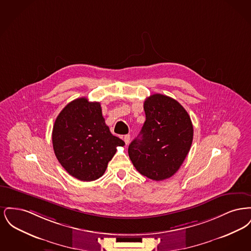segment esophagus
Returning a JSON list of instances; mask_svg holds the SVG:
<instances>
[{
	"label": "esophagus",
	"instance_id": "34e87169",
	"mask_svg": "<svg viewBox=\"0 0 251 251\" xmlns=\"http://www.w3.org/2000/svg\"><path fill=\"white\" fill-rule=\"evenodd\" d=\"M123 139H124L125 144L128 145V144L130 143V141H131V135H130V134H126V135H124Z\"/></svg>",
	"mask_w": 251,
	"mask_h": 251
}]
</instances>
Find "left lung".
Masks as SVG:
<instances>
[{
  "label": "left lung",
  "instance_id": "obj_1",
  "mask_svg": "<svg viewBox=\"0 0 251 251\" xmlns=\"http://www.w3.org/2000/svg\"><path fill=\"white\" fill-rule=\"evenodd\" d=\"M146 121L128 152L136 170L149 179L172 177L182 165L193 141L191 119L179 102L153 94L144 102Z\"/></svg>",
  "mask_w": 251,
  "mask_h": 251
}]
</instances>
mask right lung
Returning a JSON list of instances; mask_svg holds the SVG:
<instances>
[{"label":"right lung","mask_w":251,"mask_h":251,"mask_svg":"<svg viewBox=\"0 0 251 251\" xmlns=\"http://www.w3.org/2000/svg\"><path fill=\"white\" fill-rule=\"evenodd\" d=\"M53 151L61 166L76 179L101 177L108 162L125 143L105 124L100 102L86 98L71 101L60 112L52 129Z\"/></svg>","instance_id":"add662e5"}]
</instances>
